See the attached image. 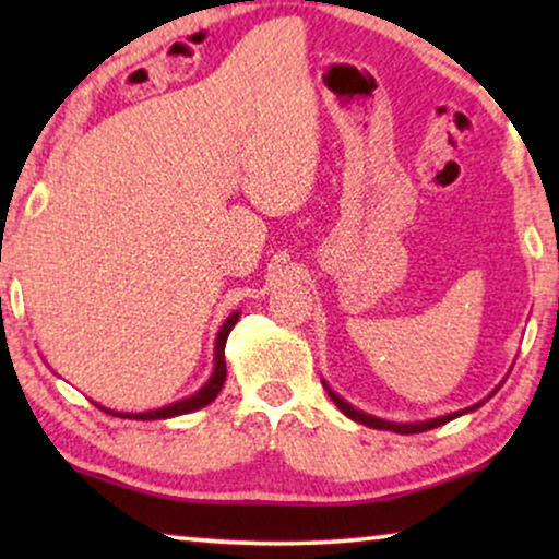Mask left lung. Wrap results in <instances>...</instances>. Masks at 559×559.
I'll use <instances>...</instances> for the list:
<instances>
[{"label": "left lung", "instance_id": "8db88e82", "mask_svg": "<svg viewBox=\"0 0 559 559\" xmlns=\"http://www.w3.org/2000/svg\"><path fill=\"white\" fill-rule=\"evenodd\" d=\"M328 394H331V400L335 402V407H338L343 415L356 419V423H361L366 427H377V430H392V432H400V435H415V432H425V430H432V427H440L450 423V419L461 417L463 412H453V415H445V417H438V419H427V423H412V425H400V423H386V419H379V417H371V415H364V412H358L350 407L348 402H343L338 394L331 392L328 389ZM478 407V404H476ZM476 407H468V409H476Z\"/></svg>", "mask_w": 559, "mask_h": 559}]
</instances>
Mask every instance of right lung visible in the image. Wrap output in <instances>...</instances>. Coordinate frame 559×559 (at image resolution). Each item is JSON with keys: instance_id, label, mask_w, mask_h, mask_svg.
Segmentation results:
<instances>
[{"instance_id": "add662e5", "label": "right lung", "mask_w": 559, "mask_h": 559, "mask_svg": "<svg viewBox=\"0 0 559 559\" xmlns=\"http://www.w3.org/2000/svg\"><path fill=\"white\" fill-rule=\"evenodd\" d=\"M236 320H239V312H234L231 318L226 320L224 328L218 331V338H216V369H213V377L209 379V384H205L201 392L188 396V400H180L170 404V407H163V409H155V412H140V415H132V412H111V409H104L109 412V415H117V417H127V419H165V417H178V415H188V412H195L205 407V404H211L216 400L221 386H224L226 381V361H224V348H226V338L228 333H231V328L236 325Z\"/></svg>"}]
</instances>
